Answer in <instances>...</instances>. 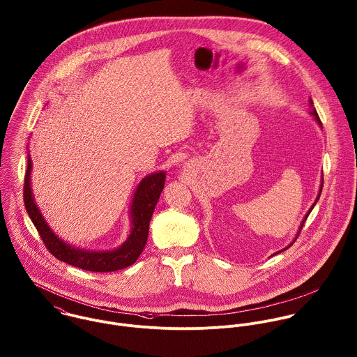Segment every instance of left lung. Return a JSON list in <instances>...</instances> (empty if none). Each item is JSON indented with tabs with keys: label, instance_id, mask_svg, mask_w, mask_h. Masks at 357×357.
Here are the masks:
<instances>
[{
	"label": "left lung",
	"instance_id": "left-lung-1",
	"mask_svg": "<svg viewBox=\"0 0 357 357\" xmlns=\"http://www.w3.org/2000/svg\"><path fill=\"white\" fill-rule=\"evenodd\" d=\"M309 105H310V107H313V102H312V99H310V100H309ZM310 114H312V116H314V119H316V121H317V123H319V124H320V126H321V121H320V119H319V114H317V112H316V110H314V109H312V112H310ZM321 189H323V178H321V185H320V192H319V195H317V199H316V202H314V203H313V206H312V207H310V210H309V211H307V214L305 215V218H303V220H302V223H301V226H299V231H298V234H299V233H301V229H302V227H303V223H305V220H306V218H307V215L310 214V211H312V210H313V207H314V204H316V203H317V200H319V199H320V195H321ZM298 234H296V238H298ZM294 241H295V240H294ZM291 244H292V243H291ZM291 244H289V245H288V247H291ZM288 247H287V248H288ZM282 251H284V250H282ZM282 251H279V252H282ZM279 252H276V254H279Z\"/></svg>",
	"mask_w": 357,
	"mask_h": 357
}]
</instances>
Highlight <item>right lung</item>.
Wrapping results in <instances>:
<instances>
[{"mask_svg":"<svg viewBox=\"0 0 357 357\" xmlns=\"http://www.w3.org/2000/svg\"><path fill=\"white\" fill-rule=\"evenodd\" d=\"M30 172L31 160L29 155L27 171L24 175L23 186V200L26 211L34 223L37 231L40 233L45 247L50 252L72 266L89 271V272H114L124 269L137 262L147 241L149 223L151 219L155 204L165 183V172H154L144 176L138 185L132 204H131V233L128 238L117 250L113 251H86L82 248H75L61 240L48 226L44 216L40 213L30 186Z\"/></svg>","mask_w":357,"mask_h":357,"instance_id":"add662e5","label":"right lung"}]
</instances>
